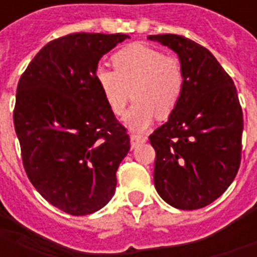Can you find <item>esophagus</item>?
<instances>
[{
	"label": "esophagus",
	"mask_w": 257,
	"mask_h": 257,
	"mask_svg": "<svg viewBox=\"0 0 257 257\" xmlns=\"http://www.w3.org/2000/svg\"><path fill=\"white\" fill-rule=\"evenodd\" d=\"M147 138H143V136H139V135H131V146L132 149H136L138 146L145 143Z\"/></svg>",
	"instance_id": "obj_1"
}]
</instances>
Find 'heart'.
Returning <instances> with one entry per match:
<instances>
[{"label":"heart","instance_id":"1","mask_svg":"<svg viewBox=\"0 0 257 257\" xmlns=\"http://www.w3.org/2000/svg\"><path fill=\"white\" fill-rule=\"evenodd\" d=\"M114 70L96 66L93 78L108 108L115 115L125 111L129 88L134 104L123 122L134 132H143L160 117L176 108L184 89V73L176 58L156 48L134 44L112 56Z\"/></svg>","mask_w":257,"mask_h":257}]
</instances>
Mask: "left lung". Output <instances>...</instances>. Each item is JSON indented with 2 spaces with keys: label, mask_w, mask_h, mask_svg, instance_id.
I'll use <instances>...</instances> for the list:
<instances>
[{
  "label": "left lung",
  "mask_w": 257,
  "mask_h": 257,
  "mask_svg": "<svg viewBox=\"0 0 257 257\" xmlns=\"http://www.w3.org/2000/svg\"><path fill=\"white\" fill-rule=\"evenodd\" d=\"M178 55L184 89L168 121L150 135L154 184L167 204L183 210L212 204L241 164L243 117L235 85L215 56L176 34L149 36Z\"/></svg>",
  "instance_id": "left-lung-1"
}]
</instances>
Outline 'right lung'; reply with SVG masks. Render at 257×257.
Returning a JSON list of instances; mask_svg holds the SVG:
<instances>
[{
	"mask_svg": "<svg viewBox=\"0 0 257 257\" xmlns=\"http://www.w3.org/2000/svg\"><path fill=\"white\" fill-rule=\"evenodd\" d=\"M126 34L75 33L51 41L20 77L15 131L26 173L49 204L73 216L101 209L131 149L93 78Z\"/></svg>",
	"mask_w": 257,
	"mask_h": 257,
	"instance_id": "add662e5",
	"label": "right lung"
}]
</instances>
